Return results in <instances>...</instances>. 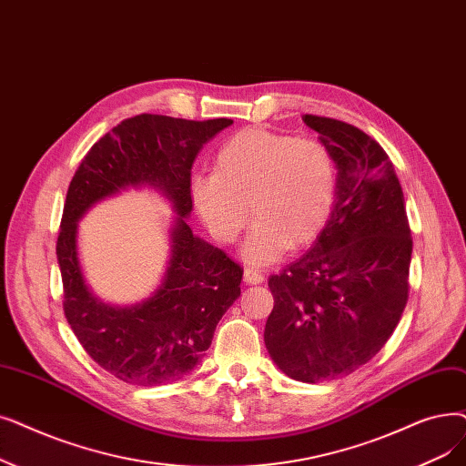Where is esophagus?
Returning a JSON list of instances; mask_svg holds the SVG:
<instances>
[{
  "instance_id": "34e87169",
  "label": "esophagus",
  "mask_w": 466,
  "mask_h": 466,
  "mask_svg": "<svg viewBox=\"0 0 466 466\" xmlns=\"http://www.w3.org/2000/svg\"><path fill=\"white\" fill-rule=\"evenodd\" d=\"M244 279L248 281V283H262L265 281V276H262L258 270H255V268H246V272H244Z\"/></svg>"
}]
</instances>
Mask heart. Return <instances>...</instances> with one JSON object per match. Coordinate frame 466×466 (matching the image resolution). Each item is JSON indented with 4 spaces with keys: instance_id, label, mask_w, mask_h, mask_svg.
Listing matches in <instances>:
<instances>
[{
    "instance_id": "heart-1",
    "label": "heart",
    "mask_w": 466,
    "mask_h": 466,
    "mask_svg": "<svg viewBox=\"0 0 466 466\" xmlns=\"http://www.w3.org/2000/svg\"><path fill=\"white\" fill-rule=\"evenodd\" d=\"M192 204L209 232L232 244L255 220L244 257L267 265L286 249L319 238L337 199V164L316 138H297L265 127L230 137L213 159V175L190 180Z\"/></svg>"
}]
</instances>
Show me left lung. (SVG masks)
Returning <instances> with one entry per match:
<instances>
[{"instance_id": "1", "label": "left lung", "mask_w": 466, "mask_h": 466, "mask_svg": "<svg viewBox=\"0 0 466 466\" xmlns=\"http://www.w3.org/2000/svg\"><path fill=\"white\" fill-rule=\"evenodd\" d=\"M339 169L328 227L310 251L270 276L265 345L291 379L347 377L394 333L410 295L413 239L387 152L347 121L305 114Z\"/></svg>"}]
</instances>
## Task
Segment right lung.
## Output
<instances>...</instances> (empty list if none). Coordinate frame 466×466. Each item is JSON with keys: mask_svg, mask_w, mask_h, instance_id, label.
I'll use <instances>...</instances> for the list:
<instances>
[{"mask_svg": "<svg viewBox=\"0 0 466 466\" xmlns=\"http://www.w3.org/2000/svg\"><path fill=\"white\" fill-rule=\"evenodd\" d=\"M232 124L227 117H127L96 140L70 180L56 238L63 309L86 352L119 380L159 387L188 375L211 347L218 319L241 293L244 268L196 238L185 220L192 211L194 159ZM138 184L159 187L179 217L165 283L148 301L117 309L100 303L85 286L75 249L76 220L98 198Z\"/></svg>", "mask_w": 466, "mask_h": 466, "instance_id": "1", "label": "right lung"}]
</instances>
